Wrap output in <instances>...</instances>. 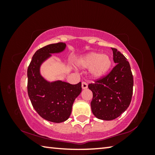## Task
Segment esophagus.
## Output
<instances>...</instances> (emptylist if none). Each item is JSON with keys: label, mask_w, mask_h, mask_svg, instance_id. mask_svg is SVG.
Segmentation results:
<instances>
[{"label": "esophagus", "mask_w": 155, "mask_h": 155, "mask_svg": "<svg viewBox=\"0 0 155 155\" xmlns=\"http://www.w3.org/2000/svg\"><path fill=\"white\" fill-rule=\"evenodd\" d=\"M82 88L83 89V90H85V89L87 88V83L85 82V81L82 82Z\"/></svg>", "instance_id": "34e87169"}]
</instances>
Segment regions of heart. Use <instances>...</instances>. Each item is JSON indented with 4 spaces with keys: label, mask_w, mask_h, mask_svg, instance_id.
I'll return each mask as SVG.
<instances>
[{
    "label": "heart",
    "mask_w": 155,
    "mask_h": 155,
    "mask_svg": "<svg viewBox=\"0 0 155 155\" xmlns=\"http://www.w3.org/2000/svg\"><path fill=\"white\" fill-rule=\"evenodd\" d=\"M78 64L83 68H91V75L94 78H98L108 72L111 66V59L107 54L91 52L83 57Z\"/></svg>",
    "instance_id": "heart-1"
}]
</instances>
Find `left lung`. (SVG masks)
<instances>
[{
  "label": "left lung",
  "mask_w": 155,
  "mask_h": 155,
  "mask_svg": "<svg viewBox=\"0 0 155 155\" xmlns=\"http://www.w3.org/2000/svg\"><path fill=\"white\" fill-rule=\"evenodd\" d=\"M111 50L117 64L108 74L88 85L93 93L91 111L97 118L103 120L119 117L129 106L133 95V77L129 63L116 48Z\"/></svg>",
  "instance_id": "1"
}]
</instances>
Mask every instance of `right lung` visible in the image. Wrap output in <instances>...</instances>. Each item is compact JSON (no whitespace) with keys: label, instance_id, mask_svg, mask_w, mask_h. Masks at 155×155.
Instances as JSON below:
<instances>
[{"label":"right lung","instance_id":"1","mask_svg":"<svg viewBox=\"0 0 155 155\" xmlns=\"http://www.w3.org/2000/svg\"><path fill=\"white\" fill-rule=\"evenodd\" d=\"M65 43L52 44L38 50L27 70V91L37 113L48 121L60 123L69 118L75 98L82 90L81 83L72 85L61 81L50 83L41 77L40 65L51 53L62 52Z\"/></svg>","mask_w":155,"mask_h":155}]
</instances>
